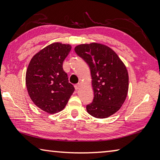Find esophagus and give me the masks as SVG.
I'll use <instances>...</instances> for the list:
<instances>
[{
  "instance_id": "esophagus-1",
  "label": "esophagus",
  "mask_w": 160,
  "mask_h": 160,
  "mask_svg": "<svg viewBox=\"0 0 160 160\" xmlns=\"http://www.w3.org/2000/svg\"><path fill=\"white\" fill-rule=\"evenodd\" d=\"M80 83H78V84H76V85H75V89L76 90H78V89L80 88Z\"/></svg>"
}]
</instances>
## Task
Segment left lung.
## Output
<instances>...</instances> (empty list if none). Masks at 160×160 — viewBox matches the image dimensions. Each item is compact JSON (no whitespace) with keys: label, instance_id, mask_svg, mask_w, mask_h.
Masks as SVG:
<instances>
[{"label":"left lung","instance_id":"1","mask_svg":"<svg viewBox=\"0 0 160 160\" xmlns=\"http://www.w3.org/2000/svg\"><path fill=\"white\" fill-rule=\"evenodd\" d=\"M90 69L94 98L87 112L98 118L112 116L119 110L128 90V74L125 65L107 46L92 43L75 48Z\"/></svg>","mask_w":160,"mask_h":160}]
</instances>
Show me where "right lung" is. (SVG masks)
I'll return each mask as SVG.
<instances>
[{
	"instance_id": "add662e5",
	"label": "right lung",
	"mask_w": 160,
	"mask_h": 160,
	"mask_svg": "<svg viewBox=\"0 0 160 160\" xmlns=\"http://www.w3.org/2000/svg\"><path fill=\"white\" fill-rule=\"evenodd\" d=\"M70 49L69 44L48 45L34 56L27 70L29 95L38 107L48 113L63 110L75 90L63 68Z\"/></svg>"
}]
</instances>
